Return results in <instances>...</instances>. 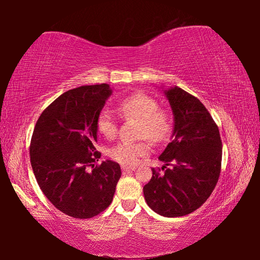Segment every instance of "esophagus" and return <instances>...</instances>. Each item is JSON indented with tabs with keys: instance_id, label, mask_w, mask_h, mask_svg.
Instances as JSON below:
<instances>
[{
	"instance_id": "obj_1",
	"label": "esophagus",
	"mask_w": 260,
	"mask_h": 260,
	"mask_svg": "<svg viewBox=\"0 0 260 260\" xmlns=\"http://www.w3.org/2000/svg\"><path fill=\"white\" fill-rule=\"evenodd\" d=\"M121 170L124 171V172H128V171H135L136 167L135 166H127V165H122L121 166Z\"/></svg>"
}]
</instances>
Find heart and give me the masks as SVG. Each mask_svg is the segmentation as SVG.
<instances>
[{
    "mask_svg": "<svg viewBox=\"0 0 260 260\" xmlns=\"http://www.w3.org/2000/svg\"><path fill=\"white\" fill-rule=\"evenodd\" d=\"M118 110L124 117H133L141 120L140 135L159 142L166 139L171 132L170 118L164 112L158 111L159 105L155 100L144 94L127 96L118 104ZM96 126L101 134L112 139L117 134L118 120L116 114L110 109H102L96 119ZM150 146L147 142H129L121 141L110 149L109 155L124 165H134L142 156L147 155Z\"/></svg>",
    "mask_w": 260,
    "mask_h": 260,
    "instance_id": "heart-1",
    "label": "heart"
}]
</instances>
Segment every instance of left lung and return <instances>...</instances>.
<instances>
[{"label": "left lung", "instance_id": "1", "mask_svg": "<svg viewBox=\"0 0 260 260\" xmlns=\"http://www.w3.org/2000/svg\"><path fill=\"white\" fill-rule=\"evenodd\" d=\"M159 88L172 109V142L159 156L164 174L152 169L143 193L156 213L177 218L199 209L213 191L220 175L222 144L218 126L199 99L178 86Z\"/></svg>", "mask_w": 260, "mask_h": 260}]
</instances>
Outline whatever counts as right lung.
Returning a JSON list of instances; mask_svg holds the SVG:
<instances>
[{"instance_id":"obj_1","label":"right lung","mask_w":260,"mask_h":260,"mask_svg":"<svg viewBox=\"0 0 260 260\" xmlns=\"http://www.w3.org/2000/svg\"><path fill=\"white\" fill-rule=\"evenodd\" d=\"M112 94L108 83L65 91L41 113L30 140L35 179L51 204L70 217H95L111 204L121 177L118 162L95 166L96 119ZM92 170H90V167Z\"/></svg>"}]
</instances>
